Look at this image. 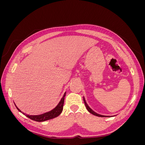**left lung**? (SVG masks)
I'll use <instances>...</instances> for the list:
<instances>
[{"label":"left lung","mask_w":145,"mask_h":145,"mask_svg":"<svg viewBox=\"0 0 145 145\" xmlns=\"http://www.w3.org/2000/svg\"><path fill=\"white\" fill-rule=\"evenodd\" d=\"M83 101H84L85 105V106H86V109H87V110L91 114H93V115H94V116H97V117H112V116H109L101 115V114H98V113H97V112H95V111H94L93 110V109H92L88 106V105L87 104V103H86V100H85V99L84 97H83Z\"/></svg>","instance_id":"left-lung-1"}]
</instances>
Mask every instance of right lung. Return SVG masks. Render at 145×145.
<instances>
[{
  "mask_svg": "<svg viewBox=\"0 0 145 145\" xmlns=\"http://www.w3.org/2000/svg\"><path fill=\"white\" fill-rule=\"evenodd\" d=\"M65 95H66V92L64 93L62 98L61 99V100L59 102V103H58V105H57V106L53 109H52L51 111H50L49 112H45L44 114H42L38 115V116H32V115L29 116L28 114H27L23 112L22 111L20 110V109H19L18 108V107L16 106V105L15 103H14V105H15L16 108L18 109V111L19 112L22 113L24 115H25V116H27V117L30 118V119H31V120H34V121H39V122L44 121H46V120H48L52 119V118H54L55 117H57L60 114L61 112H62V111H63V107Z\"/></svg>",
  "mask_w": 145,
  "mask_h": 145,
  "instance_id": "add662e5",
  "label": "right lung"
}]
</instances>
